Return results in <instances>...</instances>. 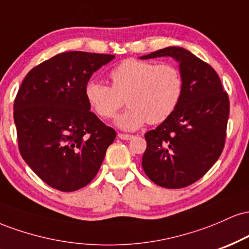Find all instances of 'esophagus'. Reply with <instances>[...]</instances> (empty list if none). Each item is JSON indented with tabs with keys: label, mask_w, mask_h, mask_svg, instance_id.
I'll return each mask as SVG.
<instances>
[{
	"label": "esophagus",
	"mask_w": 249,
	"mask_h": 249,
	"mask_svg": "<svg viewBox=\"0 0 249 249\" xmlns=\"http://www.w3.org/2000/svg\"><path fill=\"white\" fill-rule=\"evenodd\" d=\"M118 137L122 141H131L134 138L133 134H125V133H118Z\"/></svg>",
	"instance_id": "obj_1"
}]
</instances>
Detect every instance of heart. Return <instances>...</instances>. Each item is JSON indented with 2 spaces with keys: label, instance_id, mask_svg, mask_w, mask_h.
I'll return each instance as SVG.
<instances>
[{
  "label": "heart",
  "instance_id": "heart-1",
  "mask_svg": "<svg viewBox=\"0 0 249 249\" xmlns=\"http://www.w3.org/2000/svg\"><path fill=\"white\" fill-rule=\"evenodd\" d=\"M112 87L91 81L85 97L103 119H110L126 102L128 107L117 118L123 130L133 131L145 123L160 124L176 111L184 91V79L176 65L126 59L110 71Z\"/></svg>",
  "mask_w": 249,
  "mask_h": 249
}]
</instances>
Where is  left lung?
Masks as SVG:
<instances>
[{"instance_id":"8db88e82","label":"left lung","mask_w":249,"mask_h":249,"mask_svg":"<svg viewBox=\"0 0 249 249\" xmlns=\"http://www.w3.org/2000/svg\"><path fill=\"white\" fill-rule=\"evenodd\" d=\"M172 57L179 63L184 91L176 111L145 133L142 168L154 184L181 188L199 180L218 160L225 146L230 99L210 64L179 47H168L141 59Z\"/></svg>"}]
</instances>
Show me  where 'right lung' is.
<instances>
[{
	"label": "right lung",
	"mask_w": 249,
	"mask_h": 249,
	"mask_svg": "<svg viewBox=\"0 0 249 249\" xmlns=\"http://www.w3.org/2000/svg\"><path fill=\"white\" fill-rule=\"evenodd\" d=\"M113 55L69 51L31 69L14 102L18 148L49 186L73 192L96 177L116 131L91 112L89 79Z\"/></svg>",
	"instance_id": "add662e5"
}]
</instances>
